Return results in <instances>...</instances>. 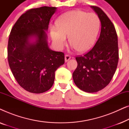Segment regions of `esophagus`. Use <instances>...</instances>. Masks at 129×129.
I'll return each mask as SVG.
<instances>
[{"mask_svg":"<svg viewBox=\"0 0 129 129\" xmlns=\"http://www.w3.org/2000/svg\"><path fill=\"white\" fill-rule=\"evenodd\" d=\"M70 58L71 57L69 55H68V54H66V56H65L64 57V60H65V62H67V61H68L70 59Z\"/></svg>","mask_w":129,"mask_h":129,"instance_id":"obj_1","label":"esophagus"}]
</instances>
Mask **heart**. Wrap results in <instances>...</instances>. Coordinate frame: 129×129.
Wrapping results in <instances>:
<instances>
[{
  "instance_id": "b5f03b06",
  "label": "heart",
  "mask_w": 129,
  "mask_h": 129,
  "mask_svg": "<svg viewBox=\"0 0 129 129\" xmlns=\"http://www.w3.org/2000/svg\"><path fill=\"white\" fill-rule=\"evenodd\" d=\"M99 28L100 20L96 14L75 10L61 16L56 22V27H50V34L56 48L62 49L69 36L72 48L83 53L94 45Z\"/></svg>"
}]
</instances>
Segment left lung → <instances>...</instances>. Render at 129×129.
<instances>
[{
  "label": "left lung",
  "mask_w": 129,
  "mask_h": 129,
  "mask_svg": "<svg viewBox=\"0 0 129 129\" xmlns=\"http://www.w3.org/2000/svg\"><path fill=\"white\" fill-rule=\"evenodd\" d=\"M101 23L99 38L91 50L76 57L77 67L73 73L76 85L87 93L101 90L112 80L119 61L117 36L115 27L106 13L91 6Z\"/></svg>",
  "instance_id": "1"
}]
</instances>
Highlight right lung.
<instances>
[{
    "label": "right lung",
    "instance_id": "add662e5",
    "mask_svg": "<svg viewBox=\"0 0 129 129\" xmlns=\"http://www.w3.org/2000/svg\"><path fill=\"white\" fill-rule=\"evenodd\" d=\"M57 8L43 6L27 10L10 31L8 46L10 68L21 87L33 93L52 87L55 72L64 64V54L49 48L46 31Z\"/></svg>",
    "mask_w": 129,
    "mask_h": 129
}]
</instances>
